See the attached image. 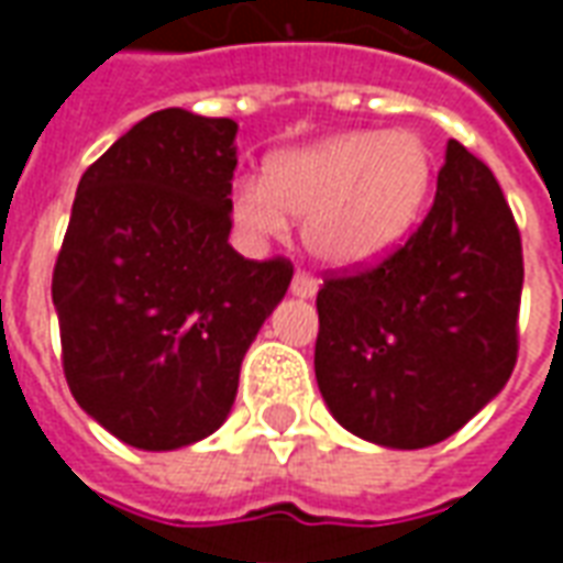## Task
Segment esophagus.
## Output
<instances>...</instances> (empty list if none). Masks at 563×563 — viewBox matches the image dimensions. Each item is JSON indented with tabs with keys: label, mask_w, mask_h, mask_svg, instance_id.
Here are the masks:
<instances>
[{
	"label": "esophagus",
	"mask_w": 563,
	"mask_h": 563,
	"mask_svg": "<svg viewBox=\"0 0 563 563\" xmlns=\"http://www.w3.org/2000/svg\"><path fill=\"white\" fill-rule=\"evenodd\" d=\"M289 289H292L295 298H313V295L319 292V280H313L305 271H295L292 286H289Z\"/></svg>",
	"instance_id": "34e87169"
}]
</instances>
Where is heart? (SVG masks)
<instances>
[{"mask_svg":"<svg viewBox=\"0 0 563 563\" xmlns=\"http://www.w3.org/2000/svg\"><path fill=\"white\" fill-rule=\"evenodd\" d=\"M431 153L413 132H343L271 162L232 186L250 241H277L305 220V246L331 268H365L413 232L431 189Z\"/></svg>","mask_w":563,"mask_h":563,"instance_id":"obj_1","label":"heart"}]
</instances>
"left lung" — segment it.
Masks as SVG:
<instances>
[{
    "mask_svg": "<svg viewBox=\"0 0 563 563\" xmlns=\"http://www.w3.org/2000/svg\"><path fill=\"white\" fill-rule=\"evenodd\" d=\"M521 280L519 229L495 174L449 141L410 241L319 289L313 367L331 416L389 449L455 434L516 367Z\"/></svg>",
    "mask_w": 563,
    "mask_h": 563,
    "instance_id": "obj_1",
    "label": "left lung"
}]
</instances>
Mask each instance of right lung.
I'll list each match as a JSON object with an SVG mask.
<instances>
[{
    "label": "right lung",
    "mask_w": 563,
    "mask_h": 563,
    "mask_svg": "<svg viewBox=\"0 0 563 563\" xmlns=\"http://www.w3.org/2000/svg\"><path fill=\"white\" fill-rule=\"evenodd\" d=\"M238 123L165 108L84 172L54 268L63 367L117 440L172 452L232 413L250 343L292 283L229 244Z\"/></svg>",
    "instance_id": "obj_1"
}]
</instances>
